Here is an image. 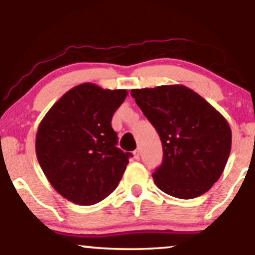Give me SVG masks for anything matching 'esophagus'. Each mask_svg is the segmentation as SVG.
Instances as JSON below:
<instances>
[{"label": "esophagus", "instance_id": "34e87169", "mask_svg": "<svg viewBox=\"0 0 255 255\" xmlns=\"http://www.w3.org/2000/svg\"><path fill=\"white\" fill-rule=\"evenodd\" d=\"M133 156H134V158H135V159H137V158L140 157V148H136V150L133 152Z\"/></svg>", "mask_w": 255, "mask_h": 255}]
</instances>
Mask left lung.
<instances>
[{"instance_id":"obj_1","label":"left lung","mask_w":255,"mask_h":255,"mask_svg":"<svg viewBox=\"0 0 255 255\" xmlns=\"http://www.w3.org/2000/svg\"><path fill=\"white\" fill-rule=\"evenodd\" d=\"M130 95L162 141L163 163L152 174L156 186L178 199L206 193L230 154L231 129L224 116L183 85L134 89Z\"/></svg>"}]
</instances>
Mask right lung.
I'll list each match as a JSON object with an SVG mask.
<instances>
[{"instance_id":"right-lung-1","label":"right lung","mask_w":255,"mask_h":255,"mask_svg":"<svg viewBox=\"0 0 255 255\" xmlns=\"http://www.w3.org/2000/svg\"><path fill=\"white\" fill-rule=\"evenodd\" d=\"M127 90L102 89L92 83L74 86L45 114L36 135L38 163L58 194L89 206L115 191L129 152L116 147L111 119Z\"/></svg>"}]
</instances>
